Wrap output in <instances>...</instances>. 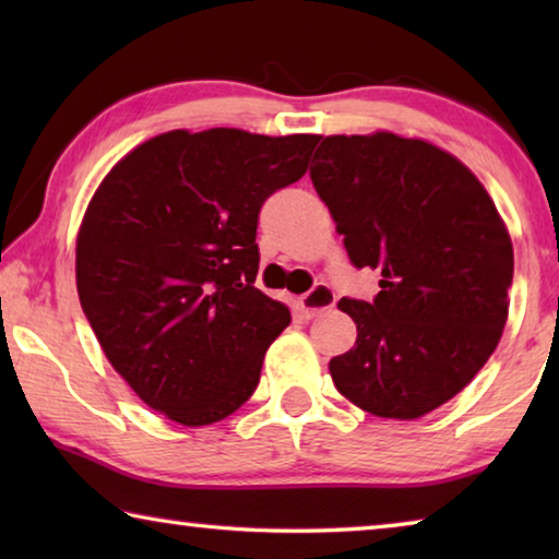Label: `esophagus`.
Segmentation results:
<instances>
[{"label":"esophagus","instance_id":"1","mask_svg":"<svg viewBox=\"0 0 559 559\" xmlns=\"http://www.w3.org/2000/svg\"><path fill=\"white\" fill-rule=\"evenodd\" d=\"M335 300H337L335 290L330 288V286H323V283H318V286L310 288V290L306 293V296H300L298 302H300L302 316H306V318H316V316L325 313V310L333 308Z\"/></svg>","mask_w":559,"mask_h":559}]
</instances>
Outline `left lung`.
<instances>
[{
    "label": "left lung",
    "instance_id": "obj_1",
    "mask_svg": "<svg viewBox=\"0 0 559 559\" xmlns=\"http://www.w3.org/2000/svg\"><path fill=\"white\" fill-rule=\"evenodd\" d=\"M310 179L357 269L382 273L372 302L343 298L357 340L330 359L337 392L382 419H419L493 355L508 320L513 243L486 187L431 143L330 135Z\"/></svg>",
    "mask_w": 559,
    "mask_h": 559
}]
</instances>
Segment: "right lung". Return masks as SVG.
<instances>
[{
  "mask_svg": "<svg viewBox=\"0 0 559 559\" xmlns=\"http://www.w3.org/2000/svg\"><path fill=\"white\" fill-rule=\"evenodd\" d=\"M320 135L169 130L110 169L75 241L81 308L108 362L185 427L234 414L290 313L261 293L263 202L306 175Z\"/></svg>",
  "mask_w": 559,
  "mask_h": 559,
  "instance_id": "right-lung-1",
  "label": "right lung"
}]
</instances>
